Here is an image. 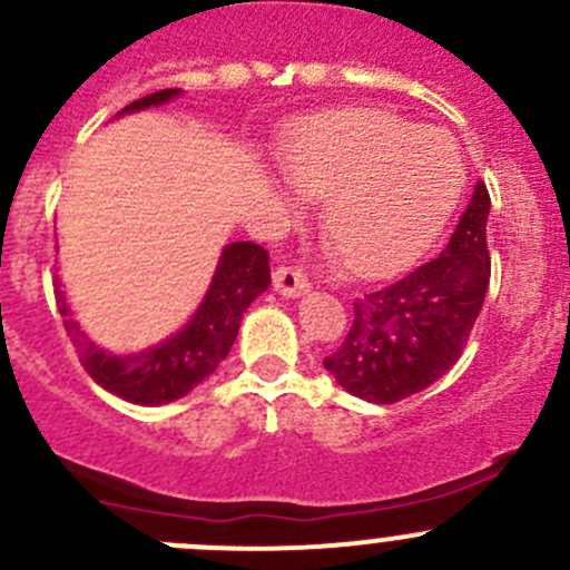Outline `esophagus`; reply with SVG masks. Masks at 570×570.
<instances>
[{
    "label": "esophagus",
    "instance_id": "1",
    "mask_svg": "<svg viewBox=\"0 0 570 570\" xmlns=\"http://www.w3.org/2000/svg\"><path fill=\"white\" fill-rule=\"evenodd\" d=\"M274 287H277V291L287 298H296V296H302L304 291H307L309 283H307V277L298 272V268L279 266L277 272H274Z\"/></svg>",
    "mask_w": 570,
    "mask_h": 570
}]
</instances>
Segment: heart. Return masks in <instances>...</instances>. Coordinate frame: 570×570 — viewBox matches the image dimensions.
Here are the masks:
<instances>
[{
	"mask_svg": "<svg viewBox=\"0 0 570 570\" xmlns=\"http://www.w3.org/2000/svg\"><path fill=\"white\" fill-rule=\"evenodd\" d=\"M285 171L324 196L321 229L357 277H391L438 240L465 188L458 140L374 107L321 112L283 146Z\"/></svg>",
	"mask_w": 570,
	"mask_h": 570,
	"instance_id": "obj_1",
	"label": "heart"
}]
</instances>
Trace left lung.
I'll return each instance as SVG.
<instances>
[{"label": "left lung", "instance_id": "obj_1", "mask_svg": "<svg viewBox=\"0 0 570 570\" xmlns=\"http://www.w3.org/2000/svg\"><path fill=\"white\" fill-rule=\"evenodd\" d=\"M490 196L476 183L446 249L399 283L354 298V318L324 368L352 396L393 404L441 380L469 343L490 283Z\"/></svg>", "mask_w": 570, "mask_h": 570}]
</instances>
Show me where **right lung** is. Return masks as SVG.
<instances>
[{
    "label": "right lung",
    "instance_id": "add662e5",
    "mask_svg": "<svg viewBox=\"0 0 570 570\" xmlns=\"http://www.w3.org/2000/svg\"><path fill=\"white\" fill-rule=\"evenodd\" d=\"M177 94V88L155 91L144 96V99H135L118 116L163 105V101L174 99ZM268 285H272L268 252L263 246L252 244V240L229 244L222 252L213 283L207 287V296L202 298L194 318L168 341L157 343L146 352L127 354V357H112L105 348L96 346L91 337L80 330V324L71 318L63 293L58 291L55 296H58L63 326L71 335V343L77 346L82 368L88 371L96 385L116 393L124 402L155 407V404L183 399L185 393L194 391L202 380H207L218 368V363L227 357L235 337H238V326L246 307Z\"/></svg>",
    "mask_w": 570,
    "mask_h": 570
}]
</instances>
